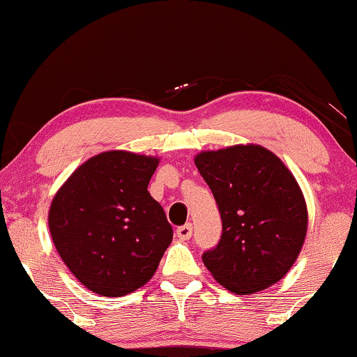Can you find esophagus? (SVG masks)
<instances>
[{"mask_svg": "<svg viewBox=\"0 0 357 357\" xmlns=\"http://www.w3.org/2000/svg\"><path fill=\"white\" fill-rule=\"evenodd\" d=\"M193 234V226L192 224H185V226H180L177 229V237L182 238V241H188Z\"/></svg>", "mask_w": 357, "mask_h": 357, "instance_id": "esophagus-1", "label": "esophagus"}]
</instances>
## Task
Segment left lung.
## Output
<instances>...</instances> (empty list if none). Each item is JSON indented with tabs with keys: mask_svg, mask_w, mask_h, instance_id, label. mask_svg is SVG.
Returning <instances> with one entry per match:
<instances>
[{
	"mask_svg": "<svg viewBox=\"0 0 357 357\" xmlns=\"http://www.w3.org/2000/svg\"><path fill=\"white\" fill-rule=\"evenodd\" d=\"M195 164L222 219L221 241L203 253L204 266L234 294L273 286L291 270L305 241L309 214L296 177L260 144L203 151Z\"/></svg>",
	"mask_w": 357,
	"mask_h": 357,
	"instance_id": "1",
	"label": "left lung"
}]
</instances>
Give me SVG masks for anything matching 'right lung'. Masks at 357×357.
<instances>
[{
  "label": "right lung",
  "mask_w": 357,
  "mask_h": 357,
  "mask_svg": "<svg viewBox=\"0 0 357 357\" xmlns=\"http://www.w3.org/2000/svg\"><path fill=\"white\" fill-rule=\"evenodd\" d=\"M159 158L105 151L73 172L52 199L48 227L61 260L87 289L120 297L144 286L174 237L148 192Z\"/></svg>",
  "instance_id": "1"
}]
</instances>
